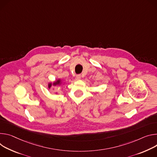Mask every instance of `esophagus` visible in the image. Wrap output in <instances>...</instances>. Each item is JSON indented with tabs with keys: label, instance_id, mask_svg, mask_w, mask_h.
<instances>
[{
	"label": "esophagus",
	"instance_id": "1",
	"mask_svg": "<svg viewBox=\"0 0 157 157\" xmlns=\"http://www.w3.org/2000/svg\"><path fill=\"white\" fill-rule=\"evenodd\" d=\"M80 78H81V75H76V79H77V80H80Z\"/></svg>",
	"mask_w": 157,
	"mask_h": 157
}]
</instances>
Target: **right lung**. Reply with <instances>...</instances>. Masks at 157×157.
Wrapping results in <instances>:
<instances>
[{
	"label": "right lung",
	"instance_id": "obj_1",
	"mask_svg": "<svg viewBox=\"0 0 157 157\" xmlns=\"http://www.w3.org/2000/svg\"><path fill=\"white\" fill-rule=\"evenodd\" d=\"M63 83V81L61 78H57L56 79V80H55L54 82H49L48 83V90H50L52 89V86H56L57 85L58 86H60L61 85H62ZM52 89H53V90H54V88H52ZM57 94V92H56V94Z\"/></svg>",
	"mask_w": 157,
	"mask_h": 157
}]
</instances>
